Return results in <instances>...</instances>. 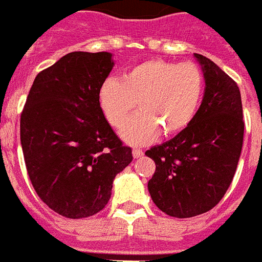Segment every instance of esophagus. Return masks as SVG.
<instances>
[{
  "mask_svg": "<svg viewBox=\"0 0 262 262\" xmlns=\"http://www.w3.org/2000/svg\"><path fill=\"white\" fill-rule=\"evenodd\" d=\"M133 156L134 159H138V157L143 156V152L141 149H133Z\"/></svg>",
  "mask_w": 262,
  "mask_h": 262,
  "instance_id": "1",
  "label": "esophagus"
}]
</instances>
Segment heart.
Returning a JSON list of instances; mask_svg holds the SVG:
<instances>
[{
	"label": "heart",
	"mask_w": 262,
	"mask_h": 262,
	"mask_svg": "<svg viewBox=\"0 0 262 262\" xmlns=\"http://www.w3.org/2000/svg\"><path fill=\"white\" fill-rule=\"evenodd\" d=\"M204 91L202 70L193 63H174L161 59L145 60L129 68L121 80L106 78L98 101L107 123L119 128L138 105L139 112L121 129L127 142L145 145L160 129L174 135L196 116Z\"/></svg>",
	"instance_id": "b5f03b06"
}]
</instances>
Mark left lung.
Masks as SVG:
<instances>
[{
  "instance_id": "obj_1",
  "label": "left lung",
  "mask_w": 262,
  "mask_h": 262,
  "mask_svg": "<svg viewBox=\"0 0 262 262\" xmlns=\"http://www.w3.org/2000/svg\"><path fill=\"white\" fill-rule=\"evenodd\" d=\"M194 58L206 81L196 116L174 138L145 152L156 164L147 182L150 198L177 218L196 217L220 203L235 176L245 133L237 84L213 60Z\"/></svg>"
}]
</instances>
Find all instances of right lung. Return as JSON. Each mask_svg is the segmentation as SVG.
I'll list each match as a JSON object with an SVG mask.
<instances>
[{
	"mask_svg": "<svg viewBox=\"0 0 262 262\" xmlns=\"http://www.w3.org/2000/svg\"><path fill=\"white\" fill-rule=\"evenodd\" d=\"M113 64L110 52L64 55L37 74L21 112L20 143L33 188L66 218L103 210L115 177L133 161L98 101Z\"/></svg>",
	"mask_w": 262,
	"mask_h": 262,
	"instance_id": "obj_1",
	"label": "right lung"
}]
</instances>
